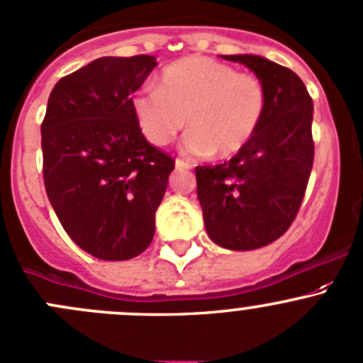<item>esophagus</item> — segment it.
I'll list each match as a JSON object with an SVG mask.
<instances>
[{
	"instance_id": "34e87169",
	"label": "esophagus",
	"mask_w": 363,
	"mask_h": 363,
	"mask_svg": "<svg viewBox=\"0 0 363 363\" xmlns=\"http://www.w3.org/2000/svg\"><path fill=\"white\" fill-rule=\"evenodd\" d=\"M175 168H177V170H189V168H191V164L184 160H175Z\"/></svg>"
}]
</instances>
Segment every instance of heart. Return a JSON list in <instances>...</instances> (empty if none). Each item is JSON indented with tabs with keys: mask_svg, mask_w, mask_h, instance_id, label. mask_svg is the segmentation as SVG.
<instances>
[{
	"mask_svg": "<svg viewBox=\"0 0 363 363\" xmlns=\"http://www.w3.org/2000/svg\"><path fill=\"white\" fill-rule=\"evenodd\" d=\"M266 106L259 77L207 56L170 63L161 72L160 86H142L131 96V110L147 142L168 145L186 122L191 129L181 149L191 156L241 152L262 124Z\"/></svg>",
	"mask_w": 363,
	"mask_h": 363,
	"instance_id": "1",
	"label": "heart"
}]
</instances>
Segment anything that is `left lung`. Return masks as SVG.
Wrapping results in <instances>:
<instances>
[{
  "mask_svg": "<svg viewBox=\"0 0 363 363\" xmlns=\"http://www.w3.org/2000/svg\"><path fill=\"white\" fill-rule=\"evenodd\" d=\"M221 58L259 77L267 106L241 152L223 164L195 168L196 196L209 238L221 248L246 252L277 241L296 218L314 163V104L287 67L257 55Z\"/></svg>",
  "mask_w": 363,
  "mask_h": 363,
  "instance_id": "8db88e82",
  "label": "left lung"
}]
</instances>
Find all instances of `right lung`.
Returning a JSON list of instances; mask_svg holds the SVG:
<instances>
[{
	"mask_svg": "<svg viewBox=\"0 0 363 363\" xmlns=\"http://www.w3.org/2000/svg\"><path fill=\"white\" fill-rule=\"evenodd\" d=\"M156 58L103 56L62 77L42 122L44 186L69 238L103 260L150 245L175 161L150 145L131 110Z\"/></svg>",
	"mask_w": 363,
	"mask_h": 363,
	"instance_id": "right-lung-1",
	"label": "right lung"
}]
</instances>
